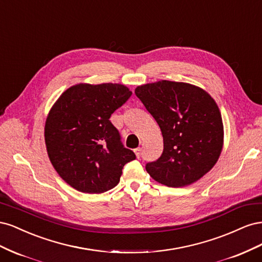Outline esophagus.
Returning a JSON list of instances; mask_svg holds the SVG:
<instances>
[{
	"label": "esophagus",
	"instance_id": "34e87169",
	"mask_svg": "<svg viewBox=\"0 0 262 262\" xmlns=\"http://www.w3.org/2000/svg\"><path fill=\"white\" fill-rule=\"evenodd\" d=\"M141 152H142L141 147H138V148L134 149V153H136V155H137V157H138V158H140V156H141Z\"/></svg>",
	"mask_w": 262,
	"mask_h": 262
}]
</instances>
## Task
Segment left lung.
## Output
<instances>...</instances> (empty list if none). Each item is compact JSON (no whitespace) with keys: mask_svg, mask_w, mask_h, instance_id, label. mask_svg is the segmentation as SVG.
Segmentation results:
<instances>
[{"mask_svg":"<svg viewBox=\"0 0 262 262\" xmlns=\"http://www.w3.org/2000/svg\"><path fill=\"white\" fill-rule=\"evenodd\" d=\"M137 97L163 134L161 157L145 165L157 182L185 187L200 179L217 162L223 147V122L210 95L188 83L160 81L138 86Z\"/></svg>","mask_w":262,"mask_h":262,"instance_id":"obj_1","label":"left lung"}]
</instances>
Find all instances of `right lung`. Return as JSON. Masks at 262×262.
<instances>
[{"label":"right lung","mask_w":262,"mask_h":262,"mask_svg":"<svg viewBox=\"0 0 262 262\" xmlns=\"http://www.w3.org/2000/svg\"><path fill=\"white\" fill-rule=\"evenodd\" d=\"M131 95L121 84H77L51 108L45 126L47 152L60 177L78 191L113 189L123 166L137 158L109 120Z\"/></svg>","instance_id":"add662e5"}]
</instances>
